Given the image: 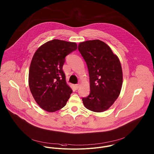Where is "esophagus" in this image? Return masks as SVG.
Listing matches in <instances>:
<instances>
[{"instance_id": "obj_1", "label": "esophagus", "mask_w": 154, "mask_h": 154, "mask_svg": "<svg viewBox=\"0 0 154 154\" xmlns=\"http://www.w3.org/2000/svg\"><path fill=\"white\" fill-rule=\"evenodd\" d=\"M79 87H80V84L78 83V84H76V85H75V88H76V89H78Z\"/></svg>"}]
</instances>
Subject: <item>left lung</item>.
I'll use <instances>...</instances> for the list:
<instances>
[{
	"label": "left lung",
	"instance_id": "left-lung-1",
	"mask_svg": "<svg viewBox=\"0 0 154 154\" xmlns=\"http://www.w3.org/2000/svg\"><path fill=\"white\" fill-rule=\"evenodd\" d=\"M78 50L89 74L90 94L82 98L85 107L94 112L109 109L118 98L123 84V72L118 57L99 40L80 42Z\"/></svg>",
	"mask_w": 154,
	"mask_h": 154
}]
</instances>
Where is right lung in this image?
<instances>
[{
	"label": "right lung",
	"instance_id": "add662e5",
	"mask_svg": "<svg viewBox=\"0 0 154 154\" xmlns=\"http://www.w3.org/2000/svg\"><path fill=\"white\" fill-rule=\"evenodd\" d=\"M77 49L76 42L54 39L34 53L29 69V85L35 101L43 110L54 112L63 108L72 93L62 67L65 57Z\"/></svg>",
	"mask_w": 154,
	"mask_h": 154
}]
</instances>
